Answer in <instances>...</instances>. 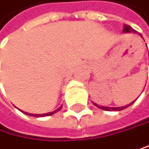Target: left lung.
I'll list each match as a JSON object with an SVG mask.
<instances>
[{
    "instance_id": "8db88e82",
    "label": "left lung",
    "mask_w": 149,
    "mask_h": 149,
    "mask_svg": "<svg viewBox=\"0 0 149 149\" xmlns=\"http://www.w3.org/2000/svg\"><path fill=\"white\" fill-rule=\"evenodd\" d=\"M125 33H130V32H136L133 29H132V27H130V25H127V24H125L124 25V31H123ZM139 36L141 37V38H143L142 37V35L139 33ZM148 57H149V52H148ZM135 101H132L131 103H130V104H127V105H126V106H123V107H103V106H100V105H97V104H96V103H93L96 107H97L99 109H103V110H107V111H112V110H116V111H119V110H122V109H125L126 108H127V107H130V106H131L133 103H134Z\"/></svg>"
}]
</instances>
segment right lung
<instances>
[{
  "label": "right lung",
  "mask_w": 149,
  "mask_h": 149,
  "mask_svg": "<svg viewBox=\"0 0 149 149\" xmlns=\"http://www.w3.org/2000/svg\"><path fill=\"white\" fill-rule=\"evenodd\" d=\"M61 108H62V106H61L60 108H58L56 110H54V111H52V112H49V113H44V114H31V113H27V112H23V111H22V112H23L24 114H26V115H28V116H32V117H36V118H40V117H47V116H52V115H53L54 113H56V112H58V111H60L61 109Z\"/></svg>",
  "instance_id": "obj_1"
}]
</instances>
